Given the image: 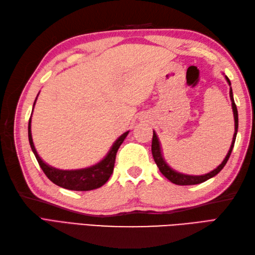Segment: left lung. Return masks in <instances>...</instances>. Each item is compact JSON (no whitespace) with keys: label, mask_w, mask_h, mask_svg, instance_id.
<instances>
[{"label":"left lung","mask_w":255,"mask_h":255,"mask_svg":"<svg viewBox=\"0 0 255 255\" xmlns=\"http://www.w3.org/2000/svg\"><path fill=\"white\" fill-rule=\"evenodd\" d=\"M226 81L228 82L230 86V100H231V105H232V112H234V118H235V133H234V138H232V142L230 145V149L227 153L226 158L224 161L221 162V164H219L215 170L210 171L209 173H206V174L203 175H188V174H183V173L177 172L175 170H173L172 167L166 163V161L163 158V153H162V149H161V143L159 141V138L156 136L155 131L153 130V137H152V144H151V151H152V155L154 162L158 165L160 172L163 174L167 180L171 181L172 183L176 184V185H195V184H200L203 182H206L209 178L214 177L218 174V173L224 169V166L226 165L227 161L229 160V156L231 154V151L234 149L235 141H236V137H237V132H238V110L236 106V103L234 100V94H232V89H231V82L230 80L227 78V75H225Z\"/></svg>","instance_id":"8db88e82"}]
</instances>
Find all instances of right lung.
<instances>
[{
	"label": "right lung",
	"mask_w": 255,
	"mask_h": 255,
	"mask_svg": "<svg viewBox=\"0 0 255 255\" xmlns=\"http://www.w3.org/2000/svg\"><path fill=\"white\" fill-rule=\"evenodd\" d=\"M37 97L34 102V106L36 104ZM34 106H32V110H34ZM128 133L129 131L124 132L122 136H119V138H117L116 141L113 143L110 151H108L107 154L104 156V159L101 160L99 163L89 167H84V169L59 170L56 169V167L50 166L49 164H47L46 162L40 158L39 154H38L31 137V116L28 123V140L30 148L32 150V152H34L41 170L44 171L47 177L58 186L66 189H71V191L80 192L96 189L104 185L108 181V178L111 177L113 173L114 165H115L117 151L119 147H121V144L124 142V140L126 139Z\"/></svg>",
	"instance_id": "1"
}]
</instances>
